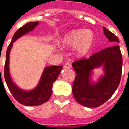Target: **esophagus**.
Returning a JSON list of instances; mask_svg holds the SVG:
<instances>
[{
  "label": "esophagus",
  "instance_id": "esophagus-1",
  "mask_svg": "<svg viewBox=\"0 0 129 129\" xmlns=\"http://www.w3.org/2000/svg\"><path fill=\"white\" fill-rule=\"evenodd\" d=\"M63 68H64V69H70V68H72V66H71V64H70V63H66L64 65Z\"/></svg>",
  "mask_w": 129,
  "mask_h": 129
}]
</instances>
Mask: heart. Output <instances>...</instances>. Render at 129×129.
<instances>
[{"label":"heart","mask_w":129,"mask_h":129,"mask_svg":"<svg viewBox=\"0 0 129 129\" xmlns=\"http://www.w3.org/2000/svg\"><path fill=\"white\" fill-rule=\"evenodd\" d=\"M95 40L92 31L86 29H74L61 38V44L66 48L75 47V54L78 57L85 56L90 52Z\"/></svg>","instance_id":"b5f03b06"}]
</instances>
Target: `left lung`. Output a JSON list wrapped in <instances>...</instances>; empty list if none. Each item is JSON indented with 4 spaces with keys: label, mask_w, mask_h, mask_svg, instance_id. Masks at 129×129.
I'll return each instance as SVG.
<instances>
[{
    "label": "left lung",
    "mask_w": 129,
    "mask_h": 129,
    "mask_svg": "<svg viewBox=\"0 0 129 129\" xmlns=\"http://www.w3.org/2000/svg\"><path fill=\"white\" fill-rule=\"evenodd\" d=\"M104 34L109 42H113L111 47L96 52L88 59H81L72 63L76 72L72 85V94L75 100L87 107H98L107 101L117 89L120 82L122 68V56L118 37L103 27ZM103 65L105 75L96 84H91V71L95 67Z\"/></svg>",
    "instance_id": "obj_1"
}]
</instances>
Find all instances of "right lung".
Returning a JSON list of instances; mask_svg holds the SVG:
<instances>
[{
  "instance_id": "add662e5",
  "label": "right lung",
  "mask_w": 129,
  "mask_h": 129,
  "mask_svg": "<svg viewBox=\"0 0 129 129\" xmlns=\"http://www.w3.org/2000/svg\"><path fill=\"white\" fill-rule=\"evenodd\" d=\"M38 22H28L22 26L14 33L12 40L9 45L6 52V60L5 64L4 76L9 91L14 99L18 103L26 106H38L47 102L51 96L52 92V83L56 81L61 72L62 66H52L46 68L41 77L40 81L37 87L31 91H24L16 86L12 81L9 74V54L13 43L21 36L34 29L38 25ZM1 70V69H0ZM1 73V72H0Z\"/></svg>"
}]
</instances>
